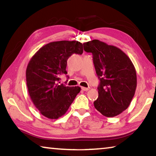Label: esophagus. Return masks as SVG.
<instances>
[{
  "label": "esophagus",
  "mask_w": 156,
  "mask_h": 156,
  "mask_svg": "<svg viewBox=\"0 0 156 156\" xmlns=\"http://www.w3.org/2000/svg\"><path fill=\"white\" fill-rule=\"evenodd\" d=\"M81 89H82V90H83V91H88L89 89V88L84 87H81Z\"/></svg>",
  "instance_id": "1"
}]
</instances>
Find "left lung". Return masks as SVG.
<instances>
[{"label":"left lung","mask_w":156,"mask_h":156,"mask_svg":"<svg viewBox=\"0 0 156 156\" xmlns=\"http://www.w3.org/2000/svg\"><path fill=\"white\" fill-rule=\"evenodd\" d=\"M84 50L93 54L100 79L96 109L106 117H114L127 109L137 86L135 67L125 52L99 40L83 43Z\"/></svg>","instance_id":"left-lung-1"}]
</instances>
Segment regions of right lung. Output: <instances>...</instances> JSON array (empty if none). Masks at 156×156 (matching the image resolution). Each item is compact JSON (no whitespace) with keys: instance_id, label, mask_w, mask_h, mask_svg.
<instances>
[{"instance_id":"right-lung-1","label":"right lung","mask_w":156,"mask_h":156,"mask_svg":"<svg viewBox=\"0 0 156 156\" xmlns=\"http://www.w3.org/2000/svg\"><path fill=\"white\" fill-rule=\"evenodd\" d=\"M83 44L78 41H54L42 47L29 62L26 81L31 101L42 115L58 119L65 114L79 87L60 84V76L67 74V59L73 54H82Z\"/></svg>"}]
</instances>
